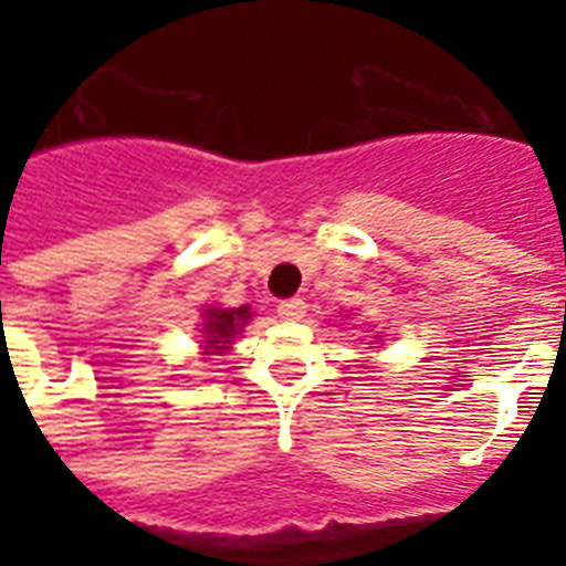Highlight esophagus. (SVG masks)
<instances>
[{
    "label": "esophagus",
    "mask_w": 566,
    "mask_h": 566,
    "mask_svg": "<svg viewBox=\"0 0 566 566\" xmlns=\"http://www.w3.org/2000/svg\"><path fill=\"white\" fill-rule=\"evenodd\" d=\"M303 314H306V303L303 300H283L277 306V317L286 319V323H297V319H303Z\"/></svg>",
    "instance_id": "obj_1"
}]
</instances>
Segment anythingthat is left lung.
<instances>
[{"label":"left lung","instance_id":"1","mask_svg":"<svg viewBox=\"0 0 566 566\" xmlns=\"http://www.w3.org/2000/svg\"><path fill=\"white\" fill-rule=\"evenodd\" d=\"M377 337H379V334H377Z\"/></svg>","mask_w":566,"mask_h":566}]
</instances>
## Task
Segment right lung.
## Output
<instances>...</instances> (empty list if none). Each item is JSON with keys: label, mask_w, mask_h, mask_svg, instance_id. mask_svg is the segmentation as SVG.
<instances>
[{"label": "right lung", "mask_w": 566, "mask_h": 566, "mask_svg": "<svg viewBox=\"0 0 566 566\" xmlns=\"http://www.w3.org/2000/svg\"><path fill=\"white\" fill-rule=\"evenodd\" d=\"M203 323H201V348L207 357H214V354H223L232 348L234 337L243 332L249 319H252V312L249 306L240 308H203Z\"/></svg>", "instance_id": "add662e5"}]
</instances>
